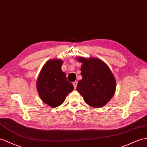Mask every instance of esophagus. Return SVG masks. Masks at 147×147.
Listing matches in <instances>:
<instances>
[{
    "mask_svg": "<svg viewBox=\"0 0 147 147\" xmlns=\"http://www.w3.org/2000/svg\"><path fill=\"white\" fill-rule=\"evenodd\" d=\"M73 86H74V88L76 89V86H77V84H78V82L77 81H74L73 82Z\"/></svg>",
    "mask_w": 147,
    "mask_h": 147,
    "instance_id": "esophagus-1",
    "label": "esophagus"
}]
</instances>
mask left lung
I'll list each match as a JSON object with an SVG mask.
<instances>
[{"label": "left lung", "instance_id": "left-lung-1", "mask_svg": "<svg viewBox=\"0 0 147 147\" xmlns=\"http://www.w3.org/2000/svg\"><path fill=\"white\" fill-rule=\"evenodd\" d=\"M76 59L82 63L81 67L82 78L78 82L77 91L91 107L104 106L112 99L116 89L115 78L110 67L97 58L77 56Z\"/></svg>", "mask_w": 147, "mask_h": 147}]
</instances>
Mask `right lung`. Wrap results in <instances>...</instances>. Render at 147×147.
I'll return each mask as SVG.
<instances>
[{
  "label": "right lung",
  "mask_w": 147,
  "mask_h": 147,
  "mask_svg": "<svg viewBox=\"0 0 147 147\" xmlns=\"http://www.w3.org/2000/svg\"><path fill=\"white\" fill-rule=\"evenodd\" d=\"M61 59H53L45 63L36 82L38 94L41 100L51 107L61 105L68 94L74 89L73 84L66 80L62 71Z\"/></svg>",
  "instance_id": "right-lung-1"
}]
</instances>
